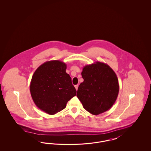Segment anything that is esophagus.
<instances>
[{"label": "esophagus", "mask_w": 151, "mask_h": 151, "mask_svg": "<svg viewBox=\"0 0 151 151\" xmlns=\"http://www.w3.org/2000/svg\"><path fill=\"white\" fill-rule=\"evenodd\" d=\"M78 86H79V85H76V86H75V88H76V91H78Z\"/></svg>", "instance_id": "1"}]
</instances>
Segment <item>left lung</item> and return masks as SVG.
Here are the masks:
<instances>
[{"mask_svg": "<svg viewBox=\"0 0 151 151\" xmlns=\"http://www.w3.org/2000/svg\"><path fill=\"white\" fill-rule=\"evenodd\" d=\"M84 81L77 97L83 108L93 115H99L112 107L117 99L119 86L115 72L109 65L96 62L85 65L81 72Z\"/></svg>", "mask_w": 151, "mask_h": 151, "instance_id": "obj_1", "label": "left lung"}]
</instances>
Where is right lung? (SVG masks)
<instances>
[{"label": "right lung", "instance_id": "obj_1", "mask_svg": "<svg viewBox=\"0 0 151 151\" xmlns=\"http://www.w3.org/2000/svg\"><path fill=\"white\" fill-rule=\"evenodd\" d=\"M66 68V64L60 60L47 61L37 68L32 78V99L38 108L50 115L64 109L76 94Z\"/></svg>", "mask_w": 151, "mask_h": 151}]
</instances>
